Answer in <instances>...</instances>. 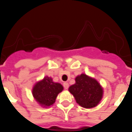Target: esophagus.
<instances>
[{"mask_svg":"<svg viewBox=\"0 0 132 132\" xmlns=\"http://www.w3.org/2000/svg\"><path fill=\"white\" fill-rule=\"evenodd\" d=\"M63 86H64V89H67L68 88V87H69V84L68 83V82H64Z\"/></svg>","mask_w":132,"mask_h":132,"instance_id":"34e87169","label":"esophagus"}]
</instances>
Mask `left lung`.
Segmentation results:
<instances>
[{"mask_svg":"<svg viewBox=\"0 0 132 132\" xmlns=\"http://www.w3.org/2000/svg\"><path fill=\"white\" fill-rule=\"evenodd\" d=\"M77 103L81 107L91 109L98 105L102 99L103 90L94 78L82 73L75 78V84L69 87Z\"/></svg>","mask_w":132,"mask_h":132,"instance_id":"obj_1","label":"left lung"}]
</instances>
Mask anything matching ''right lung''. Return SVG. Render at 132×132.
Returning <instances> with one entry per match:
<instances>
[{
    "label": "right lung",
    "mask_w": 132,
    "mask_h": 132,
    "mask_svg": "<svg viewBox=\"0 0 132 132\" xmlns=\"http://www.w3.org/2000/svg\"><path fill=\"white\" fill-rule=\"evenodd\" d=\"M62 90L63 87L61 84L53 82L51 77H45L34 85L32 93L39 105L47 108L55 103L58 94Z\"/></svg>",
    "instance_id": "1"
}]
</instances>
